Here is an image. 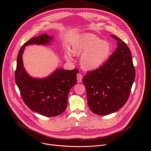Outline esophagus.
<instances>
[{"mask_svg":"<svg viewBox=\"0 0 151 151\" xmlns=\"http://www.w3.org/2000/svg\"><path fill=\"white\" fill-rule=\"evenodd\" d=\"M82 75L81 73H78L77 74V80H78V82H82Z\"/></svg>","mask_w":151,"mask_h":151,"instance_id":"1","label":"esophagus"}]
</instances>
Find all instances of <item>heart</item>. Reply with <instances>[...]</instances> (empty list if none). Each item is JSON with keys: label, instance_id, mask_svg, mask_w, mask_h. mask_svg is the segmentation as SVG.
<instances>
[{"label": "heart", "instance_id": "1", "mask_svg": "<svg viewBox=\"0 0 151 151\" xmlns=\"http://www.w3.org/2000/svg\"><path fill=\"white\" fill-rule=\"evenodd\" d=\"M112 47L108 42L102 40L93 34H83L79 36L71 45L70 52L74 55L82 54L80 63L85 70L99 69L111 53ZM68 61L72 60L69 53L65 54Z\"/></svg>", "mask_w": 151, "mask_h": 151}]
</instances>
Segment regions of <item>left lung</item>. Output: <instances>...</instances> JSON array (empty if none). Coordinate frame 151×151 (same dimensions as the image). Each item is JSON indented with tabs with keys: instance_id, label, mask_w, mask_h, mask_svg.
<instances>
[{
	"instance_id": "8db88e82",
	"label": "left lung",
	"mask_w": 151,
	"mask_h": 151,
	"mask_svg": "<svg viewBox=\"0 0 151 151\" xmlns=\"http://www.w3.org/2000/svg\"><path fill=\"white\" fill-rule=\"evenodd\" d=\"M110 36L118 41L117 48L103 65L82 79L90 109L99 115L112 114L125 104L136 76L130 49L116 36Z\"/></svg>"
}]
</instances>
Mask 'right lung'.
<instances>
[{
  "instance_id": "add662e5",
  "label": "right lung",
  "mask_w": 151,
  "mask_h": 151,
  "mask_svg": "<svg viewBox=\"0 0 151 151\" xmlns=\"http://www.w3.org/2000/svg\"><path fill=\"white\" fill-rule=\"evenodd\" d=\"M52 39L44 34L32 37L24 44L18 54L15 72V82L24 103L32 111L49 117L59 115L66 110L68 96L76 83L78 69H58L47 78H32L23 68L22 54L26 46L47 44Z\"/></svg>"
}]
</instances>
